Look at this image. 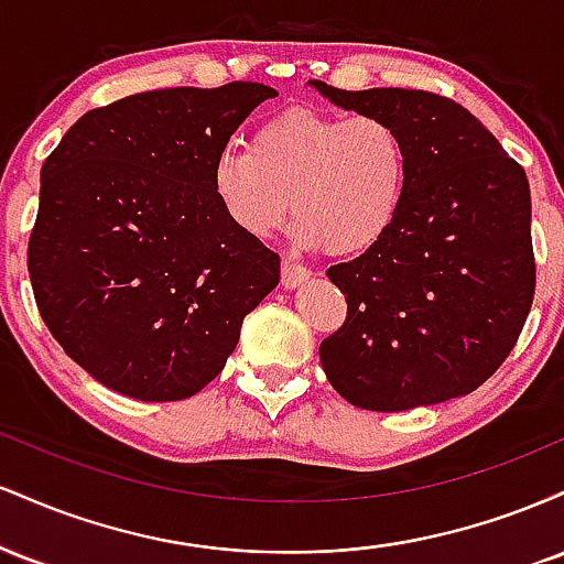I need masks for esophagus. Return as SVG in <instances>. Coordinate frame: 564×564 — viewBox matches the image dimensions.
Segmentation results:
<instances>
[{
	"instance_id": "obj_1",
	"label": "esophagus",
	"mask_w": 564,
	"mask_h": 564,
	"mask_svg": "<svg viewBox=\"0 0 564 564\" xmlns=\"http://www.w3.org/2000/svg\"><path fill=\"white\" fill-rule=\"evenodd\" d=\"M310 270L304 268V264H300V262H294V260H283V264H281V283L286 289H296V286H302L304 281H310Z\"/></svg>"
}]
</instances>
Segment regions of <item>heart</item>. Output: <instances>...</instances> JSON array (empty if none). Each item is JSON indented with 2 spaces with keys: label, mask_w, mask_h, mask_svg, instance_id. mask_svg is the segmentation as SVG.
I'll list each match as a JSON object with an SVG mask.
<instances>
[{
  "label": "heart",
  "mask_w": 564,
  "mask_h": 564,
  "mask_svg": "<svg viewBox=\"0 0 564 564\" xmlns=\"http://www.w3.org/2000/svg\"><path fill=\"white\" fill-rule=\"evenodd\" d=\"M408 180L411 151L392 121L304 106L260 121L249 148L225 145L212 164V191L243 236H275L294 209V243L336 257L390 236Z\"/></svg>",
  "instance_id": "1"
}]
</instances>
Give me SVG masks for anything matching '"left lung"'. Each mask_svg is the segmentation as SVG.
Here are the masks:
<instances>
[{
	"label": "left lung",
	"mask_w": 564,
	"mask_h": 564,
	"mask_svg": "<svg viewBox=\"0 0 564 564\" xmlns=\"http://www.w3.org/2000/svg\"><path fill=\"white\" fill-rule=\"evenodd\" d=\"M310 84L345 111L392 121L411 151L405 204L390 236L328 268L347 321L321 341L323 371L366 411L475 392L507 360L533 304L525 170L448 97Z\"/></svg>",
	"instance_id": "8db88e82"
}]
</instances>
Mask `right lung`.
<instances>
[{
  "label": "right lung",
  "instance_id": "obj_1",
  "mask_svg": "<svg viewBox=\"0 0 564 564\" xmlns=\"http://www.w3.org/2000/svg\"><path fill=\"white\" fill-rule=\"evenodd\" d=\"M275 95L257 82L129 95L84 113L44 161L29 238L36 307L108 390L145 403L200 392L281 281V257L212 191L217 153Z\"/></svg>",
  "mask_w": 564,
  "mask_h": 564
}]
</instances>
